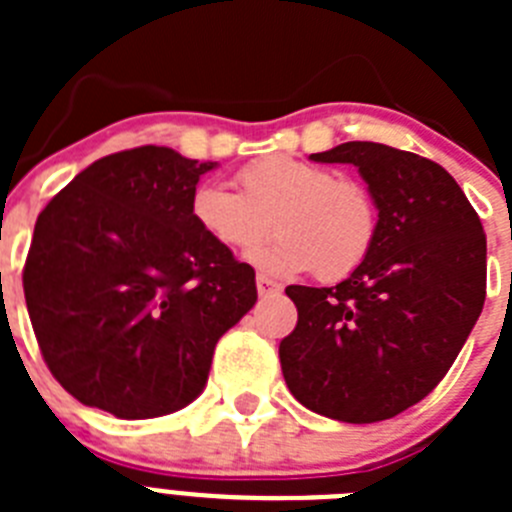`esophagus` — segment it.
<instances>
[{
	"mask_svg": "<svg viewBox=\"0 0 512 512\" xmlns=\"http://www.w3.org/2000/svg\"><path fill=\"white\" fill-rule=\"evenodd\" d=\"M256 289H259L261 297H271L282 292V284H277L274 279L266 277V274H259V277H256Z\"/></svg>",
	"mask_w": 512,
	"mask_h": 512,
	"instance_id": "esophagus-1",
	"label": "esophagus"
}]
</instances>
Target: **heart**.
<instances>
[{
  "label": "heart",
  "mask_w": 512,
  "mask_h": 512,
  "mask_svg": "<svg viewBox=\"0 0 512 512\" xmlns=\"http://www.w3.org/2000/svg\"><path fill=\"white\" fill-rule=\"evenodd\" d=\"M241 194L202 182L189 197L194 225L215 246L246 253L269 235L279 238L253 253L269 274L295 277L315 269L336 282L359 269L372 253L379 230L374 197L328 166L295 156H266L238 171Z\"/></svg>",
  "instance_id": "1"
}]
</instances>
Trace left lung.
<instances>
[{
    "label": "left lung",
    "mask_w": 512,
    "mask_h": 512,
    "mask_svg": "<svg viewBox=\"0 0 512 512\" xmlns=\"http://www.w3.org/2000/svg\"><path fill=\"white\" fill-rule=\"evenodd\" d=\"M310 158L359 169L379 230L364 264L336 287H287L297 325L279 343L284 382L325 418H395L446 377L477 323L485 230L454 176L431 158L369 140Z\"/></svg>",
    "instance_id": "obj_1"
}]
</instances>
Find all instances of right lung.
<instances>
[{
    "mask_svg": "<svg viewBox=\"0 0 512 512\" xmlns=\"http://www.w3.org/2000/svg\"><path fill=\"white\" fill-rule=\"evenodd\" d=\"M215 161L164 146L112 153L35 223L22 287L43 359L76 400L140 420L205 390L215 343L256 305V274L215 246L189 197Z\"/></svg>",
    "mask_w": 512,
    "mask_h": 512,
    "instance_id": "right-lung-1",
    "label": "right lung"
}]
</instances>
